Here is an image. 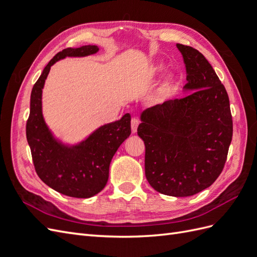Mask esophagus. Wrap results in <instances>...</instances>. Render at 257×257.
Wrapping results in <instances>:
<instances>
[{
  "instance_id": "esophagus-1",
  "label": "esophagus",
  "mask_w": 257,
  "mask_h": 257,
  "mask_svg": "<svg viewBox=\"0 0 257 257\" xmlns=\"http://www.w3.org/2000/svg\"><path fill=\"white\" fill-rule=\"evenodd\" d=\"M138 125H139V120L137 118H135V116H134V118H132L131 127H132V132H133V133H136Z\"/></svg>"
}]
</instances>
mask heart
Instances as JSON below:
<instances>
[{"label":"heart","mask_w":257,"mask_h":257,"mask_svg":"<svg viewBox=\"0 0 257 257\" xmlns=\"http://www.w3.org/2000/svg\"><path fill=\"white\" fill-rule=\"evenodd\" d=\"M161 68H157V71L155 72H159ZM173 91V80L172 79H167L164 83L162 84V87L159 90L158 93V97L159 98H165L167 97L170 93Z\"/></svg>","instance_id":"heart-1"}]
</instances>
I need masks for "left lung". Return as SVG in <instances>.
Here are the masks:
<instances>
[{
    "label": "left lung",
    "instance_id": "obj_1",
    "mask_svg": "<svg viewBox=\"0 0 257 257\" xmlns=\"http://www.w3.org/2000/svg\"><path fill=\"white\" fill-rule=\"evenodd\" d=\"M192 93L143 111L137 134L146 146L145 174L152 188L175 197L211 185L227 159L232 137L229 98L208 60L177 44Z\"/></svg>",
    "mask_w": 257,
    "mask_h": 257
}]
</instances>
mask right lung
<instances>
[{
	"label": "right lung",
	"instance_id": "1",
	"mask_svg": "<svg viewBox=\"0 0 257 257\" xmlns=\"http://www.w3.org/2000/svg\"><path fill=\"white\" fill-rule=\"evenodd\" d=\"M94 45L66 48L46 65L31 92L27 139L33 164L41 180L66 196L89 198L102 191L109 177V165L120 145L131 135V115L105 124L78 145L66 146L53 137L42 111V93L50 67L66 57L94 54Z\"/></svg>",
	"mask_w": 257,
	"mask_h": 257
}]
</instances>
